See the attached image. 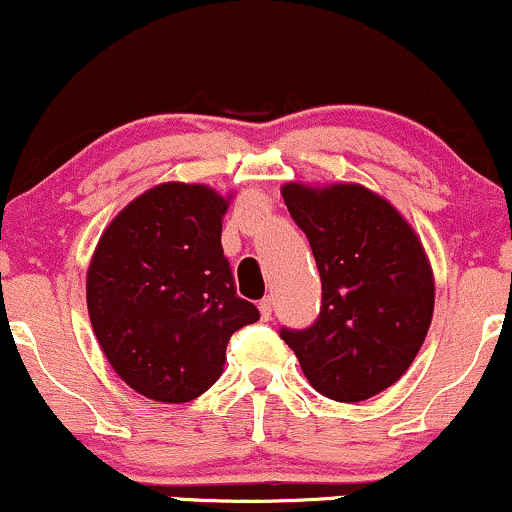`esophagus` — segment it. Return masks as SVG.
Wrapping results in <instances>:
<instances>
[{"label":"esophagus","instance_id":"obj_1","mask_svg":"<svg viewBox=\"0 0 512 512\" xmlns=\"http://www.w3.org/2000/svg\"><path fill=\"white\" fill-rule=\"evenodd\" d=\"M272 308H274V303H272V298H262L260 301V315H262V320H269V317H272Z\"/></svg>","mask_w":512,"mask_h":512}]
</instances>
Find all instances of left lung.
Wrapping results in <instances>:
<instances>
[{
  "label": "left lung",
  "mask_w": 512,
  "mask_h": 512,
  "mask_svg": "<svg viewBox=\"0 0 512 512\" xmlns=\"http://www.w3.org/2000/svg\"><path fill=\"white\" fill-rule=\"evenodd\" d=\"M322 281L320 315L281 327L308 383L337 402H363L411 366L433 317V274L411 226L361 185L281 190Z\"/></svg>",
  "instance_id": "1"
}]
</instances>
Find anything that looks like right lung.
Masks as SVG:
<instances>
[{
	"label": "right lung",
	"mask_w": 512,
	"mask_h": 512,
	"mask_svg": "<svg viewBox=\"0 0 512 512\" xmlns=\"http://www.w3.org/2000/svg\"><path fill=\"white\" fill-rule=\"evenodd\" d=\"M228 202L168 182L115 216L93 252L86 303L110 366L139 395L180 404L219 380L233 332L260 320L223 257Z\"/></svg>",
	"instance_id": "right-lung-1"
}]
</instances>
